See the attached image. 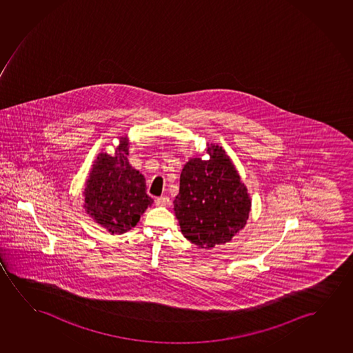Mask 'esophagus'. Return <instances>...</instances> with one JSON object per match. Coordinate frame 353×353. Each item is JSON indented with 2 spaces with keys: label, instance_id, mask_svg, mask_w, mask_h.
<instances>
[{
  "label": "esophagus",
  "instance_id": "34e87169",
  "mask_svg": "<svg viewBox=\"0 0 353 353\" xmlns=\"http://www.w3.org/2000/svg\"><path fill=\"white\" fill-rule=\"evenodd\" d=\"M155 203L157 206H168L170 205V199L168 196H159L155 199Z\"/></svg>",
  "mask_w": 353,
  "mask_h": 353
}]
</instances>
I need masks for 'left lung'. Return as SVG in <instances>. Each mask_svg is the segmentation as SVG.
<instances>
[{"mask_svg": "<svg viewBox=\"0 0 353 353\" xmlns=\"http://www.w3.org/2000/svg\"><path fill=\"white\" fill-rule=\"evenodd\" d=\"M210 160H189L174 210L184 237L201 248L225 243L245 227L251 199L222 147L208 145Z\"/></svg>", "mask_w": 353, "mask_h": 353, "instance_id": "8db88e82", "label": "left lung"}]
</instances>
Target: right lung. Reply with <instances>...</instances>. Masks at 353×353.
<instances>
[{"instance_id": "add662e5", "label": "right lung", "mask_w": 353, "mask_h": 353, "mask_svg": "<svg viewBox=\"0 0 353 353\" xmlns=\"http://www.w3.org/2000/svg\"><path fill=\"white\" fill-rule=\"evenodd\" d=\"M126 154V139H121L116 157L99 154L84 192L87 212L111 234L135 227L141 214L153 203V199L145 193V177L131 168Z\"/></svg>"}]
</instances>
